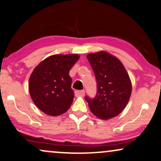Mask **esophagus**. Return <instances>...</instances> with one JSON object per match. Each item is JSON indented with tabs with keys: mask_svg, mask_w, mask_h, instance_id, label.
<instances>
[{
	"mask_svg": "<svg viewBox=\"0 0 161 161\" xmlns=\"http://www.w3.org/2000/svg\"><path fill=\"white\" fill-rule=\"evenodd\" d=\"M75 95H76V97H84L85 91L84 90L76 91H75Z\"/></svg>",
	"mask_w": 161,
	"mask_h": 161,
	"instance_id": "esophagus-1",
	"label": "esophagus"
}]
</instances>
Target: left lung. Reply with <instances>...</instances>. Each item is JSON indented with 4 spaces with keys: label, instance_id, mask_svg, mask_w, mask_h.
I'll use <instances>...</instances> for the list:
<instances>
[{
    "label": "left lung",
    "instance_id": "1",
    "mask_svg": "<svg viewBox=\"0 0 161 161\" xmlns=\"http://www.w3.org/2000/svg\"><path fill=\"white\" fill-rule=\"evenodd\" d=\"M97 80V94L85 97L91 111L102 119L117 116L125 108L131 93V83L123 64L105 51L87 56Z\"/></svg>",
    "mask_w": 161,
    "mask_h": 161
}]
</instances>
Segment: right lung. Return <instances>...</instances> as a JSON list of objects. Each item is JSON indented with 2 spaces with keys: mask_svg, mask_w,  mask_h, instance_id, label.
Instances as JSON below:
<instances>
[{
  "mask_svg": "<svg viewBox=\"0 0 161 161\" xmlns=\"http://www.w3.org/2000/svg\"><path fill=\"white\" fill-rule=\"evenodd\" d=\"M79 58L76 54L53 55L36 67L29 80L35 105L46 114L58 116L70 108L74 97L69 71Z\"/></svg>",
  "mask_w": 161,
  "mask_h": 161,
  "instance_id": "1",
  "label": "right lung"
}]
</instances>
